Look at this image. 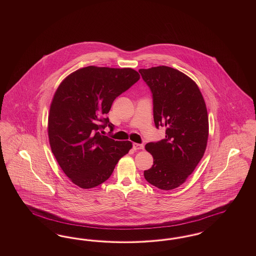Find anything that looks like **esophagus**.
I'll return each mask as SVG.
<instances>
[{"instance_id":"esophagus-1","label":"esophagus","mask_w":256,"mask_h":256,"mask_svg":"<svg viewBox=\"0 0 256 256\" xmlns=\"http://www.w3.org/2000/svg\"><path fill=\"white\" fill-rule=\"evenodd\" d=\"M134 148L135 150H143L144 146L142 144H137V143H134Z\"/></svg>"}]
</instances>
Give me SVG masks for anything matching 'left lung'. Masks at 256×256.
Segmentation results:
<instances>
[{"instance_id":"1","label":"left lung","mask_w":256,"mask_h":256,"mask_svg":"<svg viewBox=\"0 0 256 256\" xmlns=\"http://www.w3.org/2000/svg\"><path fill=\"white\" fill-rule=\"evenodd\" d=\"M154 102L156 126L166 128V138L148 143L154 165L144 170L146 182L172 190L194 172L202 158L208 139V116L204 97L195 82L168 66L140 69Z\"/></svg>"}]
</instances>
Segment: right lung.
Returning a JSON list of instances; mask_svg holds the SVG:
<instances>
[{
  "mask_svg": "<svg viewBox=\"0 0 256 256\" xmlns=\"http://www.w3.org/2000/svg\"><path fill=\"white\" fill-rule=\"evenodd\" d=\"M139 78L132 68L88 66L70 74L56 89L48 119L50 146L64 174L78 187L104 182L132 148L130 141H115L100 130H113L106 115L114 100Z\"/></svg>",
  "mask_w": 256,
  "mask_h": 256,
  "instance_id": "obj_1",
  "label": "right lung"
}]
</instances>
